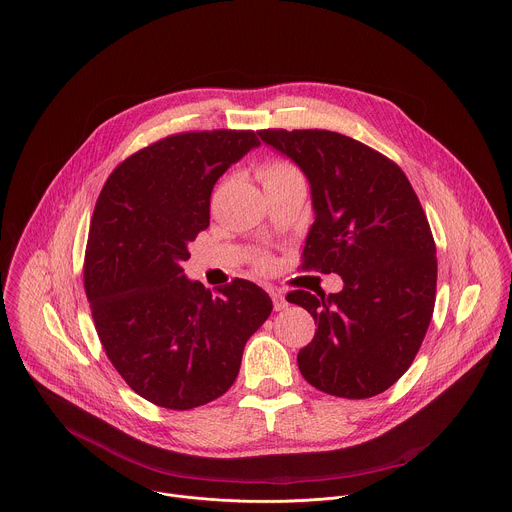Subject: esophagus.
<instances>
[{
    "instance_id": "esophagus-1",
    "label": "esophagus",
    "mask_w": 512,
    "mask_h": 512,
    "mask_svg": "<svg viewBox=\"0 0 512 512\" xmlns=\"http://www.w3.org/2000/svg\"><path fill=\"white\" fill-rule=\"evenodd\" d=\"M269 295H271V299H273V307H275V311H281V309H285V307H287V299H285V295H283L281 291H277V289H269Z\"/></svg>"
}]
</instances>
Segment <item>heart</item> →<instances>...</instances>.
<instances>
[{
    "mask_svg": "<svg viewBox=\"0 0 512 512\" xmlns=\"http://www.w3.org/2000/svg\"><path fill=\"white\" fill-rule=\"evenodd\" d=\"M291 175H299L295 166H291L289 162H281V160H275V162H267L261 170V179L263 183H271V181H279V179H285V177H291Z\"/></svg>",
    "mask_w": 512,
    "mask_h": 512,
    "instance_id": "1",
    "label": "heart"
}]
</instances>
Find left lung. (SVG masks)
<instances>
[{
  "instance_id": "left-lung-1",
  "label": "left lung",
  "mask_w": 512,
  "mask_h": 512,
  "mask_svg": "<svg viewBox=\"0 0 512 512\" xmlns=\"http://www.w3.org/2000/svg\"><path fill=\"white\" fill-rule=\"evenodd\" d=\"M309 181L315 221L303 269L337 273L344 289L287 301L315 319L299 350L301 376L317 390L362 400L396 384L414 362L436 299V245L402 168L331 130H259Z\"/></svg>"
}]
</instances>
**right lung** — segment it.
Instances as JSON below:
<instances>
[{
  "instance_id": "obj_1",
  "label": "right lung",
  "mask_w": 512,
  "mask_h": 512,
  "mask_svg": "<svg viewBox=\"0 0 512 512\" xmlns=\"http://www.w3.org/2000/svg\"><path fill=\"white\" fill-rule=\"evenodd\" d=\"M253 130L166 136L114 168L90 221L84 289L102 348L144 400L191 410L235 382L271 297L235 279L217 293L185 275L225 170L259 146Z\"/></svg>"
}]
</instances>
